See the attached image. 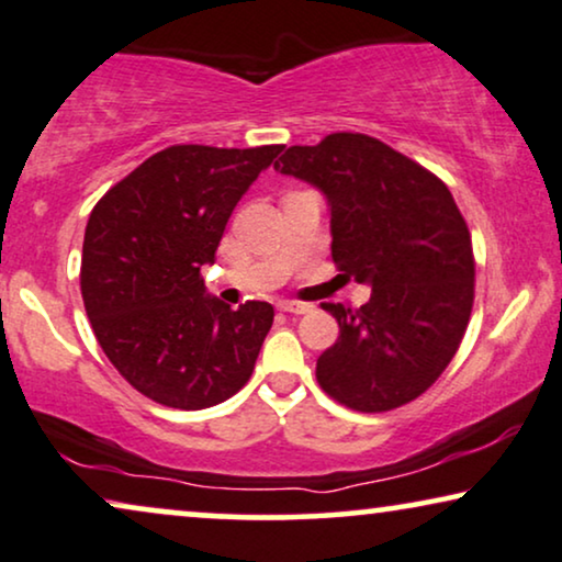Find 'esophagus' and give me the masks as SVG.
Masks as SVG:
<instances>
[{
  "mask_svg": "<svg viewBox=\"0 0 562 562\" xmlns=\"http://www.w3.org/2000/svg\"><path fill=\"white\" fill-rule=\"evenodd\" d=\"M277 308L280 311H285V314H308L311 308H314V305L311 303H297V301H280L277 303Z\"/></svg>",
  "mask_w": 562,
  "mask_h": 562,
  "instance_id": "obj_1",
  "label": "esophagus"
}]
</instances>
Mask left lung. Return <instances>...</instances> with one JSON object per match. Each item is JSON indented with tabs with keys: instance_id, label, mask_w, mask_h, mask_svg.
<instances>
[{
	"instance_id": "1",
	"label": "left lung",
	"mask_w": 562,
	"mask_h": 562,
	"mask_svg": "<svg viewBox=\"0 0 562 562\" xmlns=\"http://www.w3.org/2000/svg\"><path fill=\"white\" fill-rule=\"evenodd\" d=\"M274 168L322 191L334 265L371 285L360 308L322 303L339 337L316 360L318 386L358 412L417 400L457 355L474 303L472 236L449 187L355 132L288 147Z\"/></svg>"
}]
</instances>
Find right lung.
<instances>
[{
    "mask_svg": "<svg viewBox=\"0 0 562 562\" xmlns=\"http://www.w3.org/2000/svg\"><path fill=\"white\" fill-rule=\"evenodd\" d=\"M282 145L225 150L173 145L105 191L82 240L80 288L105 358L147 400L204 409L251 379L274 308H231L199 269L238 199Z\"/></svg>",
    "mask_w": 562,
    "mask_h": 562,
    "instance_id": "add662e5",
    "label": "right lung"
}]
</instances>
